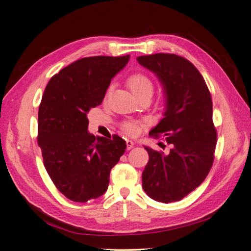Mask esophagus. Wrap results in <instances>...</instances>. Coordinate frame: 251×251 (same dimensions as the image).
<instances>
[{
	"instance_id": "34e87169",
	"label": "esophagus",
	"mask_w": 251,
	"mask_h": 251,
	"mask_svg": "<svg viewBox=\"0 0 251 251\" xmlns=\"http://www.w3.org/2000/svg\"><path fill=\"white\" fill-rule=\"evenodd\" d=\"M126 149H128V150H131V149H132L135 144L132 140H126Z\"/></svg>"
}]
</instances>
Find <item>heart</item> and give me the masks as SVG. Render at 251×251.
Wrapping results in <instances>:
<instances>
[{
    "mask_svg": "<svg viewBox=\"0 0 251 251\" xmlns=\"http://www.w3.org/2000/svg\"><path fill=\"white\" fill-rule=\"evenodd\" d=\"M126 85H128L130 90L133 92L135 97L147 91L152 92L153 90V83L151 79L142 73L131 74L126 78ZM121 130L128 135H135L139 132V125L135 121H126L121 125Z\"/></svg>",
    "mask_w": 251,
    "mask_h": 251,
    "instance_id": "b5f03b06",
    "label": "heart"
}]
</instances>
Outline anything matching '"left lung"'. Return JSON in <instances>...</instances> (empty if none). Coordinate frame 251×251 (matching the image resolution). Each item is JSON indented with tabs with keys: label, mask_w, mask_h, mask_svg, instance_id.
<instances>
[{
	"label": "left lung",
	"mask_w": 251,
	"mask_h": 251,
	"mask_svg": "<svg viewBox=\"0 0 251 251\" xmlns=\"http://www.w3.org/2000/svg\"><path fill=\"white\" fill-rule=\"evenodd\" d=\"M137 59L155 74L165 96L164 118L150 134L163 135L172 146L169 154L144 147L149 162L143 190L156 201H181L203 183L213 165L217 133L212 97L203 76L184 57L161 52Z\"/></svg>",
	"instance_id": "8db88e82"
}]
</instances>
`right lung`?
<instances>
[{
    "label": "right lung",
    "instance_id": "obj_1",
    "mask_svg": "<svg viewBox=\"0 0 251 251\" xmlns=\"http://www.w3.org/2000/svg\"><path fill=\"white\" fill-rule=\"evenodd\" d=\"M130 56L86 57L54 75L38 109V146L45 169L61 194L86 203L104 194L110 171L125 153L122 138L88 132L87 113L104 98L111 79Z\"/></svg>",
    "mask_w": 251,
    "mask_h": 251
}]
</instances>
